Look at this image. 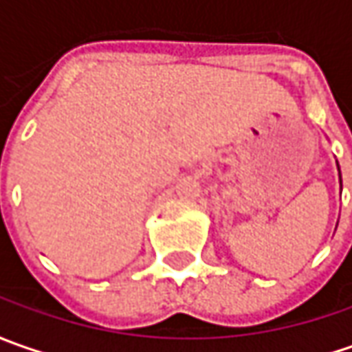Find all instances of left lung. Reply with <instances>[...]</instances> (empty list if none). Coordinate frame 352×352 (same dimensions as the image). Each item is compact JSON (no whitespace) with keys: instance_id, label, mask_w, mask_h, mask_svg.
I'll use <instances>...</instances> for the list:
<instances>
[{"instance_id":"8db88e82","label":"left lung","mask_w":352,"mask_h":352,"mask_svg":"<svg viewBox=\"0 0 352 352\" xmlns=\"http://www.w3.org/2000/svg\"><path fill=\"white\" fill-rule=\"evenodd\" d=\"M337 170H339V186H341V190H343V180H341V168H339V162H337Z\"/></svg>"}]
</instances>
